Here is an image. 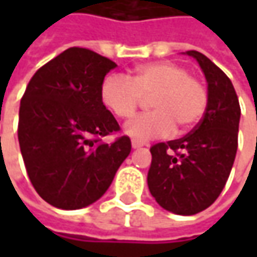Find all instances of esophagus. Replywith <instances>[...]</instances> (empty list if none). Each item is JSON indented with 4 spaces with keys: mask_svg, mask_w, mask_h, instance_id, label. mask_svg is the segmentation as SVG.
Returning a JSON list of instances; mask_svg holds the SVG:
<instances>
[{
    "mask_svg": "<svg viewBox=\"0 0 257 257\" xmlns=\"http://www.w3.org/2000/svg\"><path fill=\"white\" fill-rule=\"evenodd\" d=\"M132 146H133V149H140V147H143L146 144L143 142H139V140H136V139H132Z\"/></svg>",
    "mask_w": 257,
    "mask_h": 257,
    "instance_id": "obj_1",
    "label": "esophagus"
}]
</instances>
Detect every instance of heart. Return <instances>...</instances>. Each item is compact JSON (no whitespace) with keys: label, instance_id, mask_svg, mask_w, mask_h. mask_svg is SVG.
Returning a JSON list of instances; mask_svg holds the SVG:
<instances>
[{"label":"heart","instance_id":"heart-1","mask_svg":"<svg viewBox=\"0 0 257 257\" xmlns=\"http://www.w3.org/2000/svg\"><path fill=\"white\" fill-rule=\"evenodd\" d=\"M101 100L111 113L123 120L132 118L146 97H152L154 110L140 114L125 130L140 140L167 137L177 130L186 133L200 123L209 104V91L189 70L172 61L139 65L133 78L110 74L101 84Z\"/></svg>","mask_w":257,"mask_h":257}]
</instances>
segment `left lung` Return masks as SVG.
<instances>
[{
    "instance_id": "1",
    "label": "left lung",
    "mask_w": 257,
    "mask_h": 257,
    "mask_svg": "<svg viewBox=\"0 0 257 257\" xmlns=\"http://www.w3.org/2000/svg\"><path fill=\"white\" fill-rule=\"evenodd\" d=\"M207 80V110L182 139L150 147V193L163 209L190 216L207 209L222 193L237 152L240 105L232 81L217 65L190 50Z\"/></svg>"
}]
</instances>
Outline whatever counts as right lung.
<instances>
[{
    "label": "right lung",
    "instance_id": "obj_1",
    "mask_svg": "<svg viewBox=\"0 0 257 257\" xmlns=\"http://www.w3.org/2000/svg\"><path fill=\"white\" fill-rule=\"evenodd\" d=\"M117 64L71 47L35 71L20 104L18 142L27 174L45 202L75 210L103 196L132 152L103 104L101 84Z\"/></svg>",
    "mask_w": 257,
    "mask_h": 257
}]
</instances>
